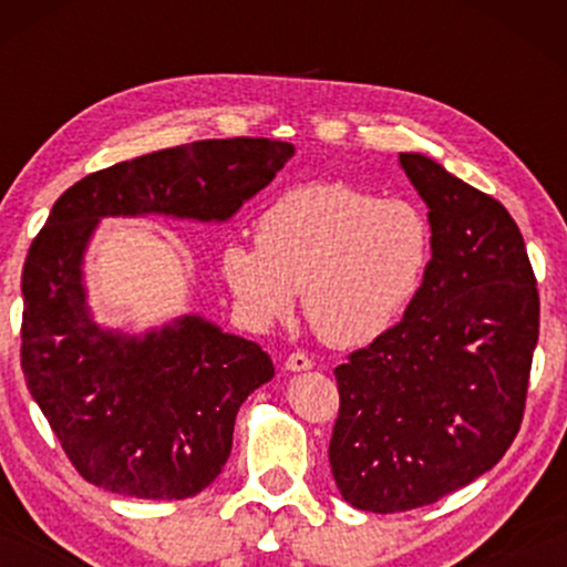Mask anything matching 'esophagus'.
I'll return each mask as SVG.
<instances>
[{
    "label": "esophagus",
    "mask_w": 567,
    "mask_h": 567,
    "mask_svg": "<svg viewBox=\"0 0 567 567\" xmlns=\"http://www.w3.org/2000/svg\"><path fill=\"white\" fill-rule=\"evenodd\" d=\"M285 368H288L290 373H303V370L315 368V362H311V357L303 354V351H292L288 360H285Z\"/></svg>",
    "instance_id": "34e87169"
}]
</instances>
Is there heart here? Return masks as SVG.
I'll list each match as a JSON object with an SVG mask.
<instances>
[{
    "label": "heart",
    "instance_id": "heart-1",
    "mask_svg": "<svg viewBox=\"0 0 567 567\" xmlns=\"http://www.w3.org/2000/svg\"><path fill=\"white\" fill-rule=\"evenodd\" d=\"M256 243L220 252L243 315L266 328L290 315L301 290L306 320L338 349L389 333L432 261V226L415 202L347 184L285 192L258 216Z\"/></svg>",
    "mask_w": 567,
    "mask_h": 567
}]
</instances>
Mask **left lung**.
<instances>
[{"label":"left lung","instance_id":"1","mask_svg":"<svg viewBox=\"0 0 567 567\" xmlns=\"http://www.w3.org/2000/svg\"><path fill=\"white\" fill-rule=\"evenodd\" d=\"M400 167L429 207L432 261L389 333L338 365L330 470L343 501L392 514L434 504L517 437L538 341V290L506 207L424 154Z\"/></svg>","mask_w":567,"mask_h":567}]
</instances>
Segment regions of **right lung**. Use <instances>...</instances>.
I'll return each mask as SVG.
<instances>
[{"mask_svg": "<svg viewBox=\"0 0 567 567\" xmlns=\"http://www.w3.org/2000/svg\"><path fill=\"white\" fill-rule=\"evenodd\" d=\"M296 148L269 138L197 141L97 171L58 197L25 256V386L87 483L181 501L224 470L243 402L275 379L256 341L184 315L141 336L95 322L84 252L101 218L224 224Z\"/></svg>", "mask_w": 567, "mask_h": 567, "instance_id": "add662e5", "label": "right lung"}]
</instances>
